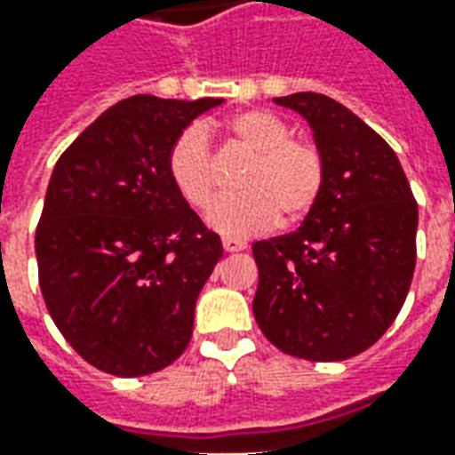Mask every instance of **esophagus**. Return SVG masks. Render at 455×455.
Returning <instances> with one entry per match:
<instances>
[{
    "label": "esophagus",
    "instance_id": "esophagus-1",
    "mask_svg": "<svg viewBox=\"0 0 455 455\" xmlns=\"http://www.w3.org/2000/svg\"><path fill=\"white\" fill-rule=\"evenodd\" d=\"M221 246H224V251H227V253H236V251H243V248H246V243H243L241 238L224 236L221 238Z\"/></svg>",
    "mask_w": 455,
    "mask_h": 455
}]
</instances>
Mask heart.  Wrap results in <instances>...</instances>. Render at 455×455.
<instances>
[{
    "instance_id": "obj_1",
    "label": "heart",
    "mask_w": 455,
    "mask_h": 455,
    "mask_svg": "<svg viewBox=\"0 0 455 455\" xmlns=\"http://www.w3.org/2000/svg\"><path fill=\"white\" fill-rule=\"evenodd\" d=\"M231 140L251 156L238 175V195L209 209V224L227 236H251L275 224H297L324 192L326 163L312 140L295 139L285 121L266 109H248L227 121ZM165 170L189 207L204 209L219 188L217 163L204 126L192 124L170 143Z\"/></svg>"
}]
</instances>
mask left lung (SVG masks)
Listing matches in <instances>:
<instances>
[{
    "mask_svg": "<svg viewBox=\"0 0 455 455\" xmlns=\"http://www.w3.org/2000/svg\"><path fill=\"white\" fill-rule=\"evenodd\" d=\"M275 104L315 129L326 182L302 227L253 243V315L287 355L346 361L371 348L404 305L417 263V199L395 150L351 109L316 92Z\"/></svg>",
    "mask_w": 455,
    "mask_h": 455,
    "instance_id": "8db88e82",
    "label": "left lung"
}]
</instances>
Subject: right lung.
<instances>
[{
	"label": "right lung",
	"instance_id": "add662e5",
	"mask_svg": "<svg viewBox=\"0 0 455 455\" xmlns=\"http://www.w3.org/2000/svg\"><path fill=\"white\" fill-rule=\"evenodd\" d=\"M217 104L121 100L55 163L36 227L38 285L65 341L97 371L158 372L192 339L221 241L172 188L165 156Z\"/></svg>",
	"mask_w": 455,
	"mask_h": 455
}]
</instances>
